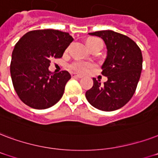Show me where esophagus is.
I'll return each instance as SVG.
<instances>
[{
  "mask_svg": "<svg viewBox=\"0 0 158 158\" xmlns=\"http://www.w3.org/2000/svg\"><path fill=\"white\" fill-rule=\"evenodd\" d=\"M72 77L73 78H81L82 76L79 75V74H76V73H72Z\"/></svg>",
  "mask_w": 158,
  "mask_h": 158,
  "instance_id": "esophagus-1",
  "label": "esophagus"
}]
</instances>
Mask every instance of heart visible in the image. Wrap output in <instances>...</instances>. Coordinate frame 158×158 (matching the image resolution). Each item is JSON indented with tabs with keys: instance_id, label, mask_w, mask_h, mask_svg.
Returning a JSON list of instances; mask_svg holds the SVG:
<instances>
[{
	"instance_id": "obj_1",
	"label": "heart",
	"mask_w": 158,
	"mask_h": 158,
	"mask_svg": "<svg viewBox=\"0 0 158 158\" xmlns=\"http://www.w3.org/2000/svg\"><path fill=\"white\" fill-rule=\"evenodd\" d=\"M86 43H87L88 47L91 48L94 45L97 44L99 43H102V41L98 38H90V39H88ZM91 67H92L91 63L81 62V61H75L70 64L71 69L78 72V73H86Z\"/></svg>"
}]
</instances>
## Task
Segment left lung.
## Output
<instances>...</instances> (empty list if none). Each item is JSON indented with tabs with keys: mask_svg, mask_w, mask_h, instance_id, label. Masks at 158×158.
I'll return each mask as SVG.
<instances>
[{
	"mask_svg": "<svg viewBox=\"0 0 158 158\" xmlns=\"http://www.w3.org/2000/svg\"><path fill=\"white\" fill-rule=\"evenodd\" d=\"M101 37L107 48L101 74L108 81L101 84L93 78V86L85 92L88 102L103 111H113L128 103L136 90L143 68V56L137 44L126 35L112 30L90 33Z\"/></svg>",
	"mask_w": 158,
	"mask_h": 158,
	"instance_id": "1",
	"label": "left lung"
}]
</instances>
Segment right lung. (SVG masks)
<instances>
[{"label": "right lung", "instance_id": "add662e5", "mask_svg": "<svg viewBox=\"0 0 158 158\" xmlns=\"http://www.w3.org/2000/svg\"><path fill=\"white\" fill-rule=\"evenodd\" d=\"M68 33L37 29L26 33L15 45L10 76L15 92L29 107L44 110L62 98L71 75L67 71L52 73V58H60L73 42Z\"/></svg>", "mask_w": 158, "mask_h": 158}]
</instances>
